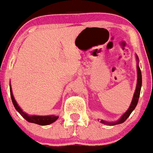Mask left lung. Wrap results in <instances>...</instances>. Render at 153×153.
Here are the masks:
<instances>
[{
	"label": "left lung",
	"mask_w": 153,
	"mask_h": 153,
	"mask_svg": "<svg viewBox=\"0 0 153 153\" xmlns=\"http://www.w3.org/2000/svg\"><path fill=\"white\" fill-rule=\"evenodd\" d=\"M135 57L136 61H137V75H138V79H137V84H136L135 91H134V96H133V98H132L130 106L128 107V110H127L126 112L124 113L122 116L120 117V119H118L117 120L114 121V122H108V121H106V120H101L100 123H102V124H107V125H110V126H113V125H116V124H122V123H124V121L128 119V117L130 116V114H131L132 111L135 109L136 106L138 104V99H139L140 96V92H141V88H142V72H141L139 65H138L139 60H138V56L135 55Z\"/></svg>",
	"instance_id": "8db88e82"
}]
</instances>
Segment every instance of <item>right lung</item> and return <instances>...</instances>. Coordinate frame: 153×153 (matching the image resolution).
<instances>
[{
	"mask_svg": "<svg viewBox=\"0 0 153 153\" xmlns=\"http://www.w3.org/2000/svg\"><path fill=\"white\" fill-rule=\"evenodd\" d=\"M10 93H11V100L13 102V105L15 106V110H17L19 114H21L22 117L25 118V120L28 122L33 123V124H39V125H48L52 123L55 122L56 120L58 119V116H55V115H47V116H38V115H29V114H26L24 112L19 104L17 103L16 100H15V97L13 96V92H12V89H11V85L10 84Z\"/></svg>",
	"mask_w": 153,
	"mask_h": 153,
	"instance_id": "add662e5",
	"label": "right lung"
}]
</instances>
